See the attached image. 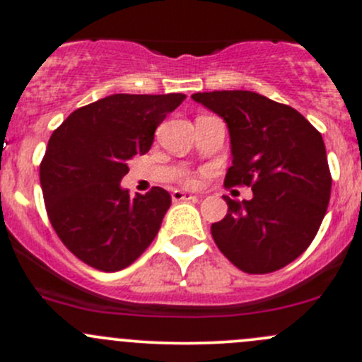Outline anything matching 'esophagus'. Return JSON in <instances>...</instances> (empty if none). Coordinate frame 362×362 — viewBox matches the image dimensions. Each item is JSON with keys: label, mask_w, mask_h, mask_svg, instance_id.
<instances>
[{"label": "esophagus", "mask_w": 362, "mask_h": 362, "mask_svg": "<svg viewBox=\"0 0 362 362\" xmlns=\"http://www.w3.org/2000/svg\"><path fill=\"white\" fill-rule=\"evenodd\" d=\"M171 199H173V202H191V199H196V196L191 194V192L175 189V191L171 192Z\"/></svg>", "instance_id": "1"}]
</instances>
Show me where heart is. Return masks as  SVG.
Here are the masks:
<instances>
[{
  "label": "heart",
  "instance_id": "obj_1",
  "mask_svg": "<svg viewBox=\"0 0 362 362\" xmlns=\"http://www.w3.org/2000/svg\"><path fill=\"white\" fill-rule=\"evenodd\" d=\"M187 182H192V178H189V180Z\"/></svg>",
  "mask_w": 362,
  "mask_h": 362
}]
</instances>
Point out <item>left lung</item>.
Segmentation results:
<instances>
[{
    "mask_svg": "<svg viewBox=\"0 0 362 362\" xmlns=\"http://www.w3.org/2000/svg\"><path fill=\"white\" fill-rule=\"evenodd\" d=\"M217 113L231 140L226 185H250L252 199L224 196L228 214L211 224L222 254L245 273H272L315 238L331 196L322 134L298 110L252 90L192 94Z\"/></svg>",
    "mask_w": 362,
    "mask_h": 362,
    "instance_id": "obj_1",
    "label": "left lung"
}]
</instances>
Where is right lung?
<instances>
[{"label":"right lung","instance_id":"add662e5","mask_svg":"<svg viewBox=\"0 0 362 362\" xmlns=\"http://www.w3.org/2000/svg\"><path fill=\"white\" fill-rule=\"evenodd\" d=\"M184 94H112L57 127L40 166L47 214L73 254L101 272L136 261L158 235L171 196L160 187L131 198L127 160L151 151L156 127Z\"/></svg>","mask_w":362,"mask_h":362}]
</instances>
